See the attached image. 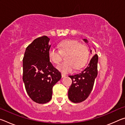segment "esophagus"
Returning <instances> with one entry per match:
<instances>
[{
    "label": "esophagus",
    "mask_w": 125,
    "mask_h": 125,
    "mask_svg": "<svg viewBox=\"0 0 125 125\" xmlns=\"http://www.w3.org/2000/svg\"><path fill=\"white\" fill-rule=\"evenodd\" d=\"M61 75H62V78H64V77H65V76H66V74H65L63 73H61Z\"/></svg>",
    "instance_id": "34e87169"
}]
</instances>
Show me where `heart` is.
<instances>
[{
	"label": "heart",
	"instance_id": "heart-1",
	"mask_svg": "<svg viewBox=\"0 0 125 125\" xmlns=\"http://www.w3.org/2000/svg\"><path fill=\"white\" fill-rule=\"evenodd\" d=\"M59 50L51 48L48 51V57L55 64H58L65 55L64 62L59 64L57 68L63 73H68L74 69H80L87 63L89 50L88 46L80 43L75 40L68 39L60 42L58 45Z\"/></svg>",
	"mask_w": 125,
	"mask_h": 125
}]
</instances>
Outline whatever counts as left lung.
Here are the masks:
<instances>
[{
  "instance_id": "1",
  "label": "left lung",
  "mask_w": 125,
  "mask_h": 125,
  "mask_svg": "<svg viewBox=\"0 0 125 125\" xmlns=\"http://www.w3.org/2000/svg\"><path fill=\"white\" fill-rule=\"evenodd\" d=\"M83 40L88 42L87 40ZM98 56L95 54L83 71L77 74L69 75L72 80L68 90V98L72 102L81 103L89 96L98 74Z\"/></svg>"
}]
</instances>
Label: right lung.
Instances as JSON below:
<instances>
[{"mask_svg": "<svg viewBox=\"0 0 125 125\" xmlns=\"http://www.w3.org/2000/svg\"><path fill=\"white\" fill-rule=\"evenodd\" d=\"M49 41L46 36L36 39L26 47L23 58L25 89L30 98L39 104L51 100L53 86L62 77L50 61Z\"/></svg>", "mask_w": 125, "mask_h": 125, "instance_id": "right-lung-1", "label": "right lung"}]
</instances>
